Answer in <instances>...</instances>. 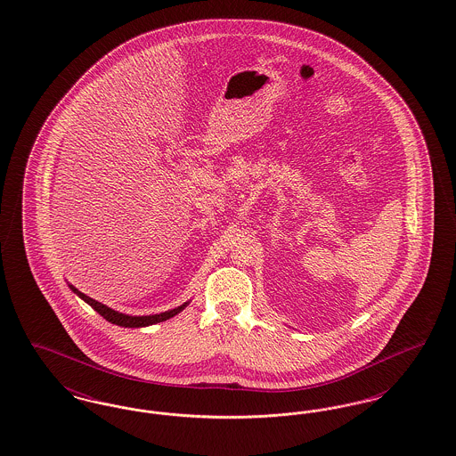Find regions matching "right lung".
Masks as SVG:
<instances>
[{
  "label": "right lung",
  "mask_w": 456,
  "mask_h": 456,
  "mask_svg": "<svg viewBox=\"0 0 456 456\" xmlns=\"http://www.w3.org/2000/svg\"><path fill=\"white\" fill-rule=\"evenodd\" d=\"M71 290L77 292L86 303L90 304V305H92L101 316H104L108 322L114 323V325L125 326V328H126V326H128V328H140V326L155 325V323L166 322V320L175 316L179 311H183V309L186 307V304H183V305H179V307H175V309L160 313V314H152V316H128V314H123V313H118V311L110 309V307L104 305V304L97 303L95 299L88 297L84 292H78L75 287H71Z\"/></svg>",
  "instance_id": "1"
}]
</instances>
